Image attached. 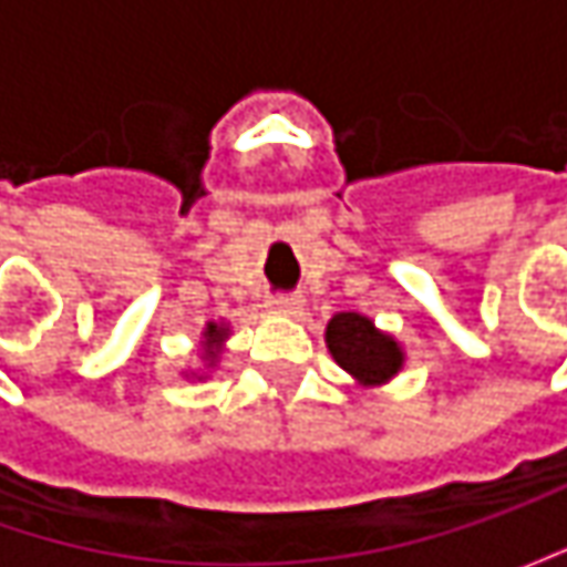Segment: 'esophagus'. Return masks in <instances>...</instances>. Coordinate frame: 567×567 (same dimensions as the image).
<instances>
[{
    "label": "esophagus",
    "instance_id": "obj_1",
    "mask_svg": "<svg viewBox=\"0 0 567 567\" xmlns=\"http://www.w3.org/2000/svg\"><path fill=\"white\" fill-rule=\"evenodd\" d=\"M268 309L277 312V316H296L302 309V296L296 293H274L268 299Z\"/></svg>",
    "mask_w": 567,
    "mask_h": 567
}]
</instances>
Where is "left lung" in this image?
Instances as JSON below:
<instances>
[{"label": "left lung", "mask_w": 567, "mask_h": 567, "mask_svg": "<svg viewBox=\"0 0 567 567\" xmlns=\"http://www.w3.org/2000/svg\"><path fill=\"white\" fill-rule=\"evenodd\" d=\"M324 340L340 369L360 379L362 384L388 381L403 362L401 347L388 334L375 331V324L357 312H340L331 318Z\"/></svg>", "instance_id": "1"}]
</instances>
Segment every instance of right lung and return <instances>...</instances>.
Returning a JSON list of instances; mask_svg holds the SVG:
<instances>
[{
  "label": "right lung",
  "mask_w": 567,
  "mask_h": 567,
  "mask_svg": "<svg viewBox=\"0 0 567 567\" xmlns=\"http://www.w3.org/2000/svg\"><path fill=\"white\" fill-rule=\"evenodd\" d=\"M224 334H227V331H224V328H217V324H207V334H205V343H207V360H214V357H217V350H214V347H217V343H220V340H224Z\"/></svg>",
  "instance_id": "1"
}]
</instances>
